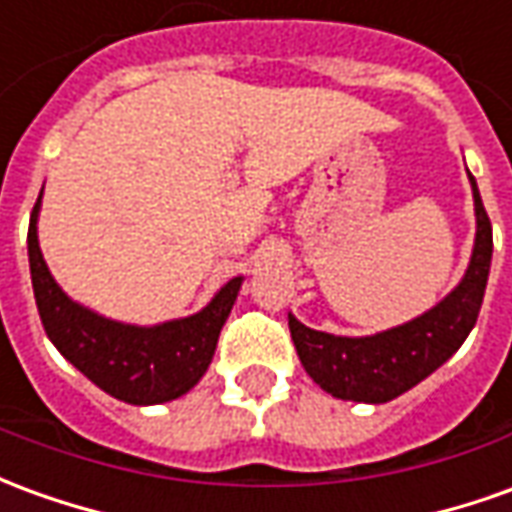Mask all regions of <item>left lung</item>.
Instances as JSON below:
<instances>
[{
  "instance_id": "8db88e82",
  "label": "left lung",
  "mask_w": 512,
  "mask_h": 512,
  "mask_svg": "<svg viewBox=\"0 0 512 512\" xmlns=\"http://www.w3.org/2000/svg\"><path fill=\"white\" fill-rule=\"evenodd\" d=\"M471 188L477 210V241L471 266L463 282L430 313L371 338H341L310 330L302 321L288 316L299 360L324 391L352 402H391L399 393L410 391L424 377H430L466 341L480 316L493 252L491 219L485 213L474 177Z\"/></svg>"
}]
</instances>
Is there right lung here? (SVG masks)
<instances>
[{
  "mask_svg": "<svg viewBox=\"0 0 512 512\" xmlns=\"http://www.w3.org/2000/svg\"><path fill=\"white\" fill-rule=\"evenodd\" d=\"M38 207H32L30 274L35 305L49 341L102 391L130 405H160L188 393L213 360L219 332L230 316L241 277L230 280L196 316L160 327H130L107 321L71 302L57 288L38 246Z\"/></svg>",
  "mask_w": 512,
  "mask_h": 512,
  "instance_id": "1",
  "label": "right lung"
}]
</instances>
